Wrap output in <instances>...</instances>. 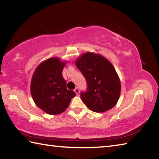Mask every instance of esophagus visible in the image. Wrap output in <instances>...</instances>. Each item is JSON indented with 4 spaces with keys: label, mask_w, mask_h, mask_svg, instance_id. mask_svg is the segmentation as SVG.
<instances>
[{
    "label": "esophagus",
    "mask_w": 159,
    "mask_h": 159,
    "mask_svg": "<svg viewBox=\"0 0 159 159\" xmlns=\"http://www.w3.org/2000/svg\"><path fill=\"white\" fill-rule=\"evenodd\" d=\"M74 92L76 93V94L77 95H79V94H80V90H79V88H78V87H76V88H75V89H74Z\"/></svg>",
    "instance_id": "1"
}]
</instances>
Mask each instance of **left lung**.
I'll list each match as a JSON object with an SVG mask.
<instances>
[{"mask_svg": "<svg viewBox=\"0 0 159 159\" xmlns=\"http://www.w3.org/2000/svg\"><path fill=\"white\" fill-rule=\"evenodd\" d=\"M76 65L87 81V90L80 98L91 111L104 112L113 108L119 99L120 82L114 66L99 54L86 52Z\"/></svg>", "mask_w": 159, "mask_h": 159, "instance_id": "obj_1", "label": "left lung"}]
</instances>
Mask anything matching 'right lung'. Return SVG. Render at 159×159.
Masks as SVG:
<instances>
[{
    "instance_id": "1",
    "label": "right lung",
    "mask_w": 159,
    "mask_h": 159,
    "mask_svg": "<svg viewBox=\"0 0 159 159\" xmlns=\"http://www.w3.org/2000/svg\"><path fill=\"white\" fill-rule=\"evenodd\" d=\"M66 62L58 57L43 61L35 70L31 82V94L35 104L43 111L57 115L68 108L76 93L67 90L62 76Z\"/></svg>"
}]
</instances>
